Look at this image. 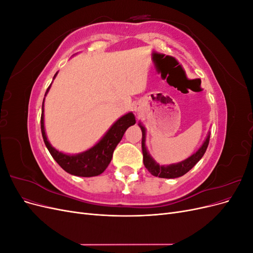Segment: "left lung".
Listing matches in <instances>:
<instances>
[{
	"label": "left lung",
	"instance_id": "obj_1",
	"mask_svg": "<svg viewBox=\"0 0 253 253\" xmlns=\"http://www.w3.org/2000/svg\"><path fill=\"white\" fill-rule=\"evenodd\" d=\"M139 126L141 128L142 132V155H143V165L144 167L147 168V170L154 176H158L160 178H176L179 177V176L185 175L187 172H189L192 168L200 162V159L204 156L205 152L208 148L209 144V140H210V134L207 136V138L204 142V144L202 147L198 149V151L192 156H190L189 158H187L183 162L176 164V165H170V166H159L158 164H156L147 151V148H145V129L144 127L141 126V124H139Z\"/></svg>",
	"mask_w": 253,
	"mask_h": 253
}]
</instances>
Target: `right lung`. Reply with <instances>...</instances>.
Here are the masks:
<instances>
[{
    "mask_svg": "<svg viewBox=\"0 0 253 253\" xmlns=\"http://www.w3.org/2000/svg\"><path fill=\"white\" fill-rule=\"evenodd\" d=\"M58 73H56L55 77ZM53 77V78H55ZM50 85L48 86L46 93ZM46 95V94H45ZM44 101L42 104L41 114V132L43 140L46 148L48 149L50 155L56 160L58 165L62 168L64 171L76 176H82V177H91V176L100 175L108 166L110 165L115 148L122 139L125 132L128 126L135 125V116L133 113H128L125 116L119 118L112 127L109 129L103 138L99 141L93 148L80 153L77 155H66L52 148L47 140L46 134L44 129Z\"/></svg>",
    "mask_w": 253,
    "mask_h": 253,
    "instance_id": "right-lung-1",
    "label": "right lung"
}]
</instances>
